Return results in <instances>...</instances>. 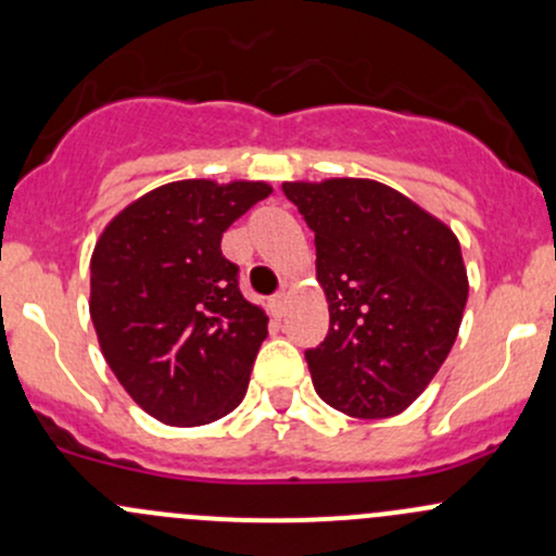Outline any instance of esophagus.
Wrapping results in <instances>:
<instances>
[{
  "mask_svg": "<svg viewBox=\"0 0 556 556\" xmlns=\"http://www.w3.org/2000/svg\"><path fill=\"white\" fill-rule=\"evenodd\" d=\"M268 309H271L274 317H282L285 309H288V295L285 293L271 295V299H268Z\"/></svg>",
  "mask_w": 556,
  "mask_h": 556,
  "instance_id": "34e87169",
  "label": "esophagus"
}]
</instances>
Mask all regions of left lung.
<instances>
[{
	"label": "left lung",
	"mask_w": 556,
	"mask_h": 556,
	"mask_svg": "<svg viewBox=\"0 0 556 556\" xmlns=\"http://www.w3.org/2000/svg\"><path fill=\"white\" fill-rule=\"evenodd\" d=\"M317 247L330 328L306 350L328 406L382 419L412 406L457 339L468 274L457 237L374 179L285 182Z\"/></svg>",
	"instance_id": "obj_1"
}]
</instances>
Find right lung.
Returning a JSON list of instances; mask_svg holds the SVG:
<instances>
[{
    "mask_svg": "<svg viewBox=\"0 0 556 556\" xmlns=\"http://www.w3.org/2000/svg\"><path fill=\"white\" fill-rule=\"evenodd\" d=\"M268 193L266 182L161 185L112 217L93 247L102 355L164 425H210L242 403L268 317L242 295L220 239Z\"/></svg>",
    "mask_w": 556,
    "mask_h": 556,
    "instance_id": "add662e5",
    "label": "right lung"
}]
</instances>
